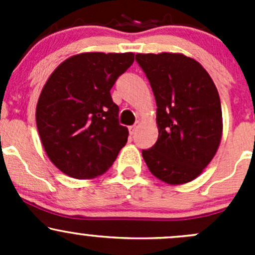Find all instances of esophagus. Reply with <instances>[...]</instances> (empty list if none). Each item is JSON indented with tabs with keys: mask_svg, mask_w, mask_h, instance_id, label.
<instances>
[{
	"mask_svg": "<svg viewBox=\"0 0 255 255\" xmlns=\"http://www.w3.org/2000/svg\"><path fill=\"white\" fill-rule=\"evenodd\" d=\"M138 126H139V122H135L134 125L130 126V127H129V133H130V135L134 134L135 130H137V128H138Z\"/></svg>",
	"mask_w": 255,
	"mask_h": 255,
	"instance_id": "1",
	"label": "esophagus"
}]
</instances>
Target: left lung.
Here are the masks:
<instances>
[{
    "label": "left lung",
    "instance_id": "obj_1",
    "mask_svg": "<svg viewBox=\"0 0 255 255\" xmlns=\"http://www.w3.org/2000/svg\"><path fill=\"white\" fill-rule=\"evenodd\" d=\"M156 101L158 140L142 155L149 170L170 185L197 177L222 137L218 91L196 60L182 54H137Z\"/></svg>",
    "mask_w": 255,
    "mask_h": 255
}]
</instances>
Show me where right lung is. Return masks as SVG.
<instances>
[{
	"instance_id": "right-lung-1",
	"label": "right lung",
	"mask_w": 255,
	"mask_h": 255,
	"mask_svg": "<svg viewBox=\"0 0 255 255\" xmlns=\"http://www.w3.org/2000/svg\"><path fill=\"white\" fill-rule=\"evenodd\" d=\"M134 61L133 53H84L54 70L40 94L37 128L51 163L66 175L104 174L127 143L111 89Z\"/></svg>"
}]
</instances>
